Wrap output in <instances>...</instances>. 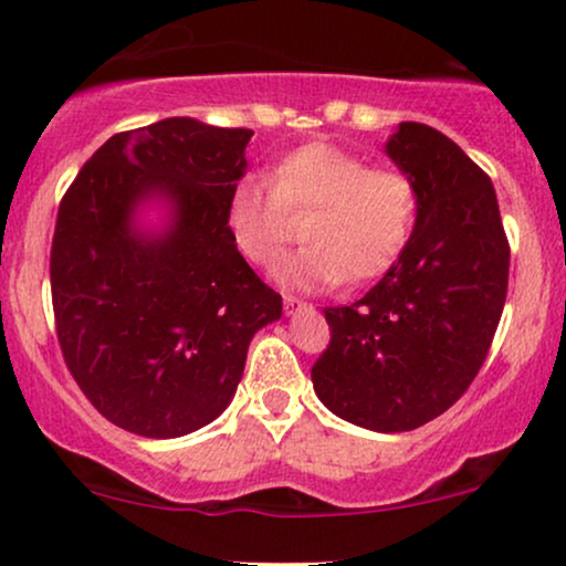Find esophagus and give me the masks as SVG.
I'll return each instance as SVG.
<instances>
[{
	"mask_svg": "<svg viewBox=\"0 0 566 566\" xmlns=\"http://www.w3.org/2000/svg\"><path fill=\"white\" fill-rule=\"evenodd\" d=\"M311 308H314L311 303L297 301V297L292 295H284V311H287V314H297V311H311Z\"/></svg>",
	"mask_w": 566,
	"mask_h": 566,
	"instance_id": "1",
	"label": "esophagus"
}]
</instances>
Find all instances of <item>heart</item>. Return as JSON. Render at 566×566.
I'll return each instance as SVG.
<instances>
[{"mask_svg": "<svg viewBox=\"0 0 566 566\" xmlns=\"http://www.w3.org/2000/svg\"><path fill=\"white\" fill-rule=\"evenodd\" d=\"M420 191L399 167H373L335 143H305L271 167L269 186L242 178L226 201V229L247 263L271 269L303 218L297 250L282 265L297 290L369 282L399 261L418 223Z\"/></svg>", "mask_w": 566, "mask_h": 566, "instance_id": "obj_1", "label": "heart"}]
</instances>
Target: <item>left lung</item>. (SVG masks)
<instances>
[{"label":"left lung","instance_id":"left-lung-1","mask_svg":"<svg viewBox=\"0 0 566 566\" xmlns=\"http://www.w3.org/2000/svg\"><path fill=\"white\" fill-rule=\"evenodd\" d=\"M386 148L418 184V223L361 301L324 311L329 346L311 380L337 418L396 433L469 391L503 314L511 247L490 175L458 143L401 122Z\"/></svg>","mask_w":566,"mask_h":566}]
</instances>
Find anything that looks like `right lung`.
<instances>
[{"label": "right lung", "mask_w": 566, "mask_h": 566, "mask_svg": "<svg viewBox=\"0 0 566 566\" xmlns=\"http://www.w3.org/2000/svg\"><path fill=\"white\" fill-rule=\"evenodd\" d=\"M250 138L186 116L116 133L57 207L50 290L63 361L90 405L129 433L175 439L216 420L252 335L282 316V295L226 229ZM148 192L176 201L167 238L128 229Z\"/></svg>", "instance_id": "right-lung-1"}]
</instances>
